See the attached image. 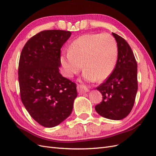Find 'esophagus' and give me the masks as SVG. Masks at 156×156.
Returning a JSON list of instances; mask_svg holds the SVG:
<instances>
[{
	"instance_id": "34e87169",
	"label": "esophagus",
	"mask_w": 156,
	"mask_h": 156,
	"mask_svg": "<svg viewBox=\"0 0 156 156\" xmlns=\"http://www.w3.org/2000/svg\"><path fill=\"white\" fill-rule=\"evenodd\" d=\"M77 90H78V93H81V94L86 93V92H87L89 91L88 89L86 86L82 85V84H79V85L77 86Z\"/></svg>"
}]
</instances>
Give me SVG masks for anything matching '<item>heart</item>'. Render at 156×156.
<instances>
[{
  "instance_id": "obj_1",
  "label": "heart",
  "mask_w": 156,
  "mask_h": 156,
  "mask_svg": "<svg viewBox=\"0 0 156 156\" xmlns=\"http://www.w3.org/2000/svg\"><path fill=\"white\" fill-rule=\"evenodd\" d=\"M118 57L115 38L108 33L86 34L71 44L69 52L61 57L66 77L72 78L82 69L88 81L101 82L112 73Z\"/></svg>"
}]
</instances>
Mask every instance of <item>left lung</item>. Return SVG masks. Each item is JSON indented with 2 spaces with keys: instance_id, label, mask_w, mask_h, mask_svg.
<instances>
[{
  "instance_id": "8db88e82",
  "label": "left lung",
  "mask_w": 156,
  "mask_h": 156,
  "mask_svg": "<svg viewBox=\"0 0 156 156\" xmlns=\"http://www.w3.org/2000/svg\"><path fill=\"white\" fill-rule=\"evenodd\" d=\"M118 45V59L113 72L97 87L103 101L95 106L101 116L119 120L131 112L138 89L137 63L131 47L124 38L112 33Z\"/></svg>"
}]
</instances>
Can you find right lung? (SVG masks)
Listing matches in <instances>:
<instances>
[{
  "label": "right lung",
  "mask_w": 156,
  "mask_h": 156,
  "mask_svg": "<svg viewBox=\"0 0 156 156\" xmlns=\"http://www.w3.org/2000/svg\"><path fill=\"white\" fill-rule=\"evenodd\" d=\"M71 33L46 30L27 42L19 61L22 103L30 115L46 127L57 126L72 112L76 84L62 76L61 48Z\"/></svg>",
  "instance_id": "obj_1"
}]
</instances>
